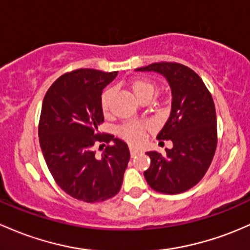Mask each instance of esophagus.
I'll list each match as a JSON object with an SVG mask.
<instances>
[{"mask_svg": "<svg viewBox=\"0 0 250 250\" xmlns=\"http://www.w3.org/2000/svg\"><path fill=\"white\" fill-rule=\"evenodd\" d=\"M129 151H130V154L134 156V154H136L139 151H140V148H139L138 146H129Z\"/></svg>", "mask_w": 250, "mask_h": 250, "instance_id": "1", "label": "esophagus"}]
</instances>
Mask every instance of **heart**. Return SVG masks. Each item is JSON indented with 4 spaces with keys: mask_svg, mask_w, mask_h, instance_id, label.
<instances>
[{
    "mask_svg": "<svg viewBox=\"0 0 250 250\" xmlns=\"http://www.w3.org/2000/svg\"><path fill=\"white\" fill-rule=\"evenodd\" d=\"M157 125L154 120H143V121H134V122L128 123L121 129V135L125 139L130 141H136L140 138V134L143 130L154 129Z\"/></svg>",
    "mask_w": 250,
    "mask_h": 250,
    "instance_id": "1",
    "label": "heart"
}]
</instances>
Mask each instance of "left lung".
Segmentation results:
<instances>
[{
    "mask_svg": "<svg viewBox=\"0 0 250 250\" xmlns=\"http://www.w3.org/2000/svg\"><path fill=\"white\" fill-rule=\"evenodd\" d=\"M165 103L159 136L171 140L165 152H147L151 167L146 182L154 190L177 194L205 175L217 146V115L211 92L188 65L158 61L144 68Z\"/></svg>",
    "mask_w": 250,
    "mask_h": 250,
    "instance_id": "left-lung-1",
    "label": "left lung"
}]
</instances>
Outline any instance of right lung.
I'll use <instances>...</instances> for the list:
<instances>
[{
    "instance_id": "add662e5",
    "label": "right lung",
    "mask_w": 250,
    "mask_h": 250,
    "mask_svg": "<svg viewBox=\"0 0 250 250\" xmlns=\"http://www.w3.org/2000/svg\"><path fill=\"white\" fill-rule=\"evenodd\" d=\"M117 75L88 68L72 70L56 79L44 96L38 128L42 151L57 185L79 200L116 195L129 162L125 144L120 148L115 141L104 148L110 139L101 129L107 114L103 93Z\"/></svg>"
}]
</instances>
